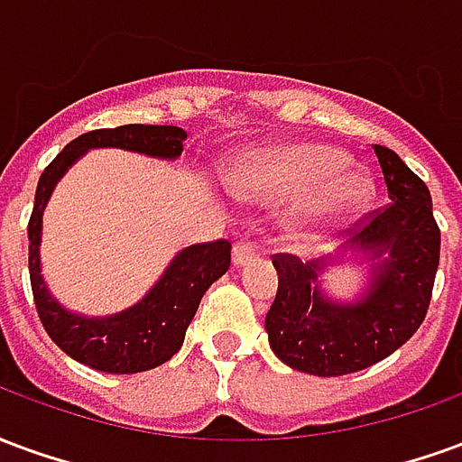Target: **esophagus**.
Masks as SVG:
<instances>
[{
  "mask_svg": "<svg viewBox=\"0 0 462 462\" xmlns=\"http://www.w3.org/2000/svg\"><path fill=\"white\" fill-rule=\"evenodd\" d=\"M254 260H257L254 245H250V242H237V245H235V250H232V262H235V267H245V264H250V262Z\"/></svg>",
  "mask_w": 462,
  "mask_h": 462,
  "instance_id": "esophagus-1",
  "label": "esophagus"
}]
</instances>
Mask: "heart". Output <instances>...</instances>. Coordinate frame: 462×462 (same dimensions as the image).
Returning <instances> with one entry per match:
<instances>
[{
    "mask_svg": "<svg viewBox=\"0 0 462 462\" xmlns=\"http://www.w3.org/2000/svg\"><path fill=\"white\" fill-rule=\"evenodd\" d=\"M232 190L257 205H282L319 190L294 220L297 230L348 217L366 205L374 182L348 168V155L324 143H291L245 152L230 172Z\"/></svg>",
    "mask_w": 462,
    "mask_h": 462,
    "instance_id": "1",
    "label": "heart"
}]
</instances>
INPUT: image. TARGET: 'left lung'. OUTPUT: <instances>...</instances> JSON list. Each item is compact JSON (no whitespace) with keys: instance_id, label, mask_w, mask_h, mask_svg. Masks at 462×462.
Segmentation results:
<instances>
[{"instance_id":"8db88e82","label":"left lung","mask_w":462,"mask_h":462,"mask_svg":"<svg viewBox=\"0 0 462 462\" xmlns=\"http://www.w3.org/2000/svg\"><path fill=\"white\" fill-rule=\"evenodd\" d=\"M374 152L391 205L358 222L334 254L272 260L280 287L264 319L270 346L287 366L311 376L368 368L403 346L426 319L440 257L430 192L391 148L374 145ZM348 263L365 270V290L337 300L320 282Z\"/></svg>"}]
</instances>
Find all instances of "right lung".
<instances>
[{
  "label": "right lung",
  "instance_id": "obj_1",
  "mask_svg": "<svg viewBox=\"0 0 462 462\" xmlns=\"http://www.w3.org/2000/svg\"><path fill=\"white\" fill-rule=\"evenodd\" d=\"M188 133L178 125L128 123L79 135L49 162L36 185L29 220V277L39 319L64 354L106 374H141L161 366L182 346L185 331L200 307L205 291L230 270V242H202L180 250L161 280L128 310L108 317H86L66 310L42 274V227L44 210L56 182L94 148H121L158 161H178Z\"/></svg>",
  "mask_w": 462,
  "mask_h": 462
}]
</instances>
